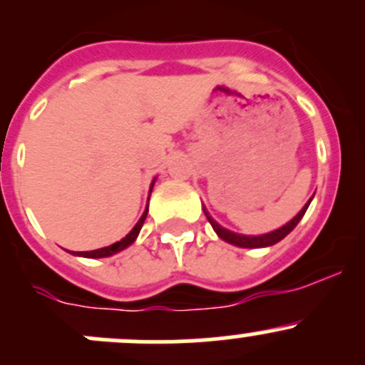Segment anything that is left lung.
<instances>
[{
    "instance_id": "obj_1",
    "label": "left lung",
    "mask_w": 365,
    "mask_h": 365,
    "mask_svg": "<svg viewBox=\"0 0 365 365\" xmlns=\"http://www.w3.org/2000/svg\"><path fill=\"white\" fill-rule=\"evenodd\" d=\"M312 197L307 201V203L304 205V208L300 210V212L297 213L295 217H293L292 220H289L288 224H284L282 227H279V230L275 231H270V233H264V235H257V237H249V235H240V233H233V231L226 230V227H222L220 224H217L215 220L210 217V213L206 212V208H203L206 219H208V222L212 224L213 231L217 233V237L222 238L224 242H227V244L231 245H237V247H242V249H259V247H270V245L277 244V242H281L282 238L288 237L289 233H292L293 230H295V226L298 222H300V219L304 217V213L307 212L309 205H311Z\"/></svg>"
}]
</instances>
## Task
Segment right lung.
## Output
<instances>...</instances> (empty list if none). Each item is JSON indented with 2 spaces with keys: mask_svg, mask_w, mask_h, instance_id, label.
Instances as JSON below:
<instances>
[{
  "mask_svg": "<svg viewBox=\"0 0 365 365\" xmlns=\"http://www.w3.org/2000/svg\"><path fill=\"white\" fill-rule=\"evenodd\" d=\"M153 183H155V180H153V182H152V187H153ZM150 192H152V189H150ZM146 215H148V206H146V210H145V212H143L141 219L138 220V224H135V226L132 227V230H130V233H128L127 237H125V238H121L120 242H114L113 245H108V247L95 249V251H86V252H70V254H73V256L91 257V259H97V257H109V256H113V254L125 251V249H127L128 245H132V244H134V242H135V238H138L139 231H141V227H143V224H145Z\"/></svg>",
  "mask_w": 365,
  "mask_h": 365,
  "instance_id": "add662e5",
  "label": "right lung"
}]
</instances>
